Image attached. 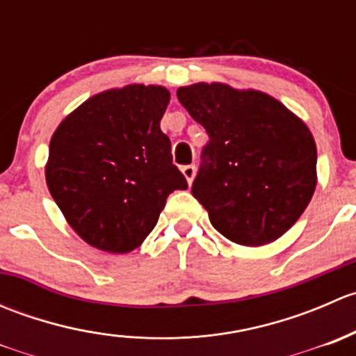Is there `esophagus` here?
<instances>
[{
	"mask_svg": "<svg viewBox=\"0 0 356 356\" xmlns=\"http://www.w3.org/2000/svg\"><path fill=\"white\" fill-rule=\"evenodd\" d=\"M182 174H184L186 181L191 184L193 179H195V174H196V167L195 165H184V167H182Z\"/></svg>",
	"mask_w": 356,
	"mask_h": 356,
	"instance_id": "esophagus-1",
	"label": "esophagus"
}]
</instances>
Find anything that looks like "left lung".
Wrapping results in <instances>:
<instances>
[{
    "label": "left lung",
    "mask_w": 356,
    "mask_h": 356,
    "mask_svg": "<svg viewBox=\"0 0 356 356\" xmlns=\"http://www.w3.org/2000/svg\"><path fill=\"white\" fill-rule=\"evenodd\" d=\"M177 98L210 138L191 193L211 225L243 246L281 238L317 186L307 125L272 96L220 82L179 88Z\"/></svg>",
    "instance_id": "1"
}]
</instances>
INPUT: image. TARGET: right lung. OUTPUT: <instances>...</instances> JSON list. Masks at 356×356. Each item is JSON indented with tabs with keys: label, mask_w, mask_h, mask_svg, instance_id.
<instances>
[{
	"label": "right lung",
	"mask_w": 356,
	"mask_h": 356,
	"mask_svg": "<svg viewBox=\"0 0 356 356\" xmlns=\"http://www.w3.org/2000/svg\"><path fill=\"white\" fill-rule=\"evenodd\" d=\"M168 102L161 86L110 89L82 103L53 134L46 184L88 245L129 253L153 231L168 195L188 189L160 129Z\"/></svg>",
	"instance_id": "right-lung-1"
}]
</instances>
